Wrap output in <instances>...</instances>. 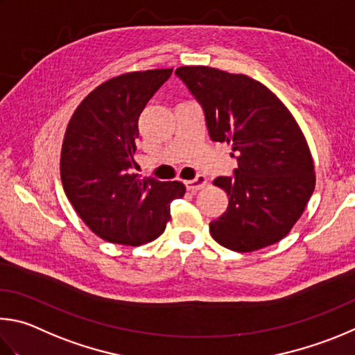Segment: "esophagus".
Instances as JSON below:
<instances>
[{
    "instance_id": "obj_1",
    "label": "esophagus",
    "mask_w": 355,
    "mask_h": 355,
    "mask_svg": "<svg viewBox=\"0 0 355 355\" xmlns=\"http://www.w3.org/2000/svg\"><path fill=\"white\" fill-rule=\"evenodd\" d=\"M206 185H207V178L202 176V174H198L195 179H191V181H185V187H187V190L190 191L202 190Z\"/></svg>"
}]
</instances>
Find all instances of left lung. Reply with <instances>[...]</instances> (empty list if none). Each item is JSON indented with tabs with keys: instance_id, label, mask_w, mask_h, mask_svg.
Returning a JSON list of instances; mask_svg holds the SVG:
<instances>
[{
	"instance_id": "1",
	"label": "left lung",
	"mask_w": 355,
	"mask_h": 355,
	"mask_svg": "<svg viewBox=\"0 0 355 355\" xmlns=\"http://www.w3.org/2000/svg\"><path fill=\"white\" fill-rule=\"evenodd\" d=\"M176 74L201 103L210 139L237 154L235 176L214 181L229 206L210 223V234L237 252L277 243L315 189L312 153L300 124L268 87L246 74L204 65L179 67Z\"/></svg>"
}]
</instances>
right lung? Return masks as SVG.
Wrapping results in <instances>:
<instances>
[{
	"label": "right lung",
	"mask_w": 355,
	"mask_h": 355,
	"mask_svg": "<svg viewBox=\"0 0 355 355\" xmlns=\"http://www.w3.org/2000/svg\"><path fill=\"white\" fill-rule=\"evenodd\" d=\"M173 68L118 74L99 84L74 110L64 135L60 179L65 195L93 234L128 246L165 231L170 204L185 193L179 181L130 173L139 116Z\"/></svg>",
	"instance_id": "obj_1"
}]
</instances>
